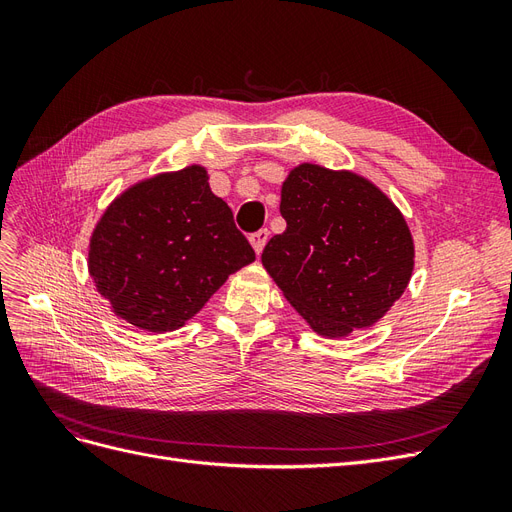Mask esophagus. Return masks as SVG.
<instances>
[{
    "instance_id": "1",
    "label": "esophagus",
    "mask_w": 512,
    "mask_h": 512,
    "mask_svg": "<svg viewBox=\"0 0 512 512\" xmlns=\"http://www.w3.org/2000/svg\"><path fill=\"white\" fill-rule=\"evenodd\" d=\"M267 241H269V230L267 228H260V230L254 232V235H250V243H252L256 254H260L262 250H265Z\"/></svg>"
}]
</instances>
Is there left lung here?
<instances>
[{"instance_id": "left-lung-1", "label": "left lung", "mask_w": 512, "mask_h": 512, "mask_svg": "<svg viewBox=\"0 0 512 512\" xmlns=\"http://www.w3.org/2000/svg\"><path fill=\"white\" fill-rule=\"evenodd\" d=\"M280 213L286 230L265 245L262 265L318 335L371 327L404 294L410 228L371 181L301 164L282 185Z\"/></svg>"}]
</instances>
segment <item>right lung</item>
I'll return each instance as SVG.
<instances>
[{"mask_svg":"<svg viewBox=\"0 0 512 512\" xmlns=\"http://www.w3.org/2000/svg\"><path fill=\"white\" fill-rule=\"evenodd\" d=\"M256 260L203 166L132 185L89 241V275L113 312L149 333L183 327L230 273Z\"/></svg>","mask_w":512,"mask_h":512,"instance_id":"right-lung-1","label":"right lung"}]
</instances>
